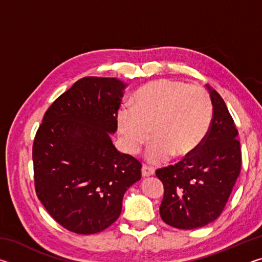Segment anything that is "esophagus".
<instances>
[{
	"mask_svg": "<svg viewBox=\"0 0 262 262\" xmlns=\"http://www.w3.org/2000/svg\"><path fill=\"white\" fill-rule=\"evenodd\" d=\"M154 174V170L151 167L149 166H143L142 167V177H149V176H152Z\"/></svg>",
	"mask_w": 262,
	"mask_h": 262,
	"instance_id": "1",
	"label": "esophagus"
}]
</instances>
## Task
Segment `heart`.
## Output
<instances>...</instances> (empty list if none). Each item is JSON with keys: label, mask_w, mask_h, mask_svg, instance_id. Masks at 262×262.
I'll return each instance as SVG.
<instances>
[{"label": "heart", "mask_w": 262, "mask_h": 262, "mask_svg": "<svg viewBox=\"0 0 262 262\" xmlns=\"http://www.w3.org/2000/svg\"><path fill=\"white\" fill-rule=\"evenodd\" d=\"M212 120L210 96L202 86L159 79L136 92L132 108L118 111L117 125L125 151L136 155L149 136L147 159L152 164L171 156L184 159L196 151ZM150 135H148V132Z\"/></svg>", "instance_id": "b5f03b06"}]
</instances>
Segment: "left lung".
I'll use <instances>...</instances> for the list:
<instances>
[{"label": "left lung", "mask_w": 262, "mask_h": 262, "mask_svg": "<svg viewBox=\"0 0 262 262\" xmlns=\"http://www.w3.org/2000/svg\"><path fill=\"white\" fill-rule=\"evenodd\" d=\"M208 89L212 120L205 141L192 156L156 171L164 186L161 217L177 229H198L214 222L223 211L241 173L242 151L236 125L219 92Z\"/></svg>", "instance_id": "obj_1"}]
</instances>
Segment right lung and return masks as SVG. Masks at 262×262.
<instances>
[{
	"label": "right lung",
	"instance_id": "1",
	"mask_svg": "<svg viewBox=\"0 0 262 262\" xmlns=\"http://www.w3.org/2000/svg\"><path fill=\"white\" fill-rule=\"evenodd\" d=\"M126 84L83 77L56 98L34 137L35 193L69 231L97 233L118 220L126 190L141 179L142 164L118 151L110 134Z\"/></svg>",
	"mask_w": 262,
	"mask_h": 262
}]
</instances>
